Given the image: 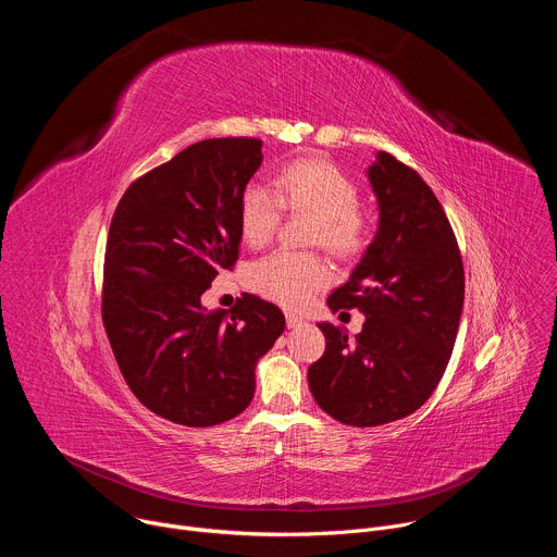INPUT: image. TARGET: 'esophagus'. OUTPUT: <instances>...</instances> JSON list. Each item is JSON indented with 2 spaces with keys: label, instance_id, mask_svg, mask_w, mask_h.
Listing matches in <instances>:
<instances>
[{
  "label": "esophagus",
  "instance_id": "1",
  "mask_svg": "<svg viewBox=\"0 0 557 557\" xmlns=\"http://www.w3.org/2000/svg\"><path fill=\"white\" fill-rule=\"evenodd\" d=\"M301 324H306L304 317H297L295 312H286V326H288V329H297V326H301Z\"/></svg>",
  "mask_w": 557,
  "mask_h": 557
}]
</instances>
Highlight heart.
Returning a JSON list of instances; mask_svg holds the SVG:
<instances>
[{
  "instance_id": "obj_1",
  "label": "heart",
  "mask_w": 557,
  "mask_h": 557,
  "mask_svg": "<svg viewBox=\"0 0 557 557\" xmlns=\"http://www.w3.org/2000/svg\"><path fill=\"white\" fill-rule=\"evenodd\" d=\"M359 189L337 165L320 158L288 163L275 189L253 181L240 198V231L251 247L267 245L282 211H306L317 218L312 240L339 258H350L366 247L368 218L359 209ZM331 282V267L310 253L273 251L249 271V284L264 297L286 306H306L317 290Z\"/></svg>"
}]
</instances>
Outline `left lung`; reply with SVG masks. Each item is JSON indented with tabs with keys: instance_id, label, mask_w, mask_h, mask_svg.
<instances>
[{
	"instance_id": "left-lung-1",
	"label": "left lung",
	"mask_w": 557,
	"mask_h": 557,
	"mask_svg": "<svg viewBox=\"0 0 557 557\" xmlns=\"http://www.w3.org/2000/svg\"><path fill=\"white\" fill-rule=\"evenodd\" d=\"M368 181L379 226L359 264L329 297L333 312L359 308L355 339L320 324L326 350L308 368L317 406L335 421L376 428L417 412L449 363L465 299V271L449 220L428 183L387 151Z\"/></svg>"
}]
</instances>
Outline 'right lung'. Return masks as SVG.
Returning <instances> with one entry per match:
<instances>
[{"label":"right lung","mask_w":557,"mask_h":557,"mask_svg":"<svg viewBox=\"0 0 557 557\" xmlns=\"http://www.w3.org/2000/svg\"><path fill=\"white\" fill-rule=\"evenodd\" d=\"M258 138H209L134 181L108 233L103 324L136 399L172 423H224L253 399L256 366L284 333L282 310L245 293L200 301L240 253V198Z\"/></svg>","instance_id":"add662e5"}]
</instances>
